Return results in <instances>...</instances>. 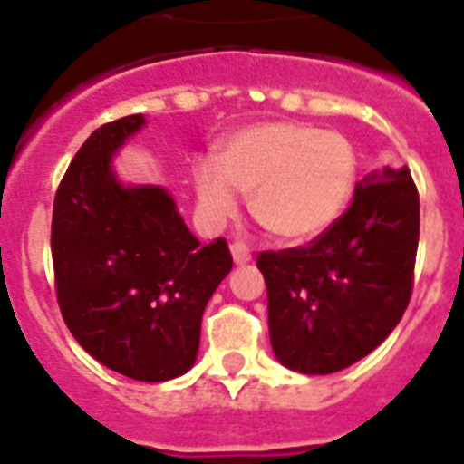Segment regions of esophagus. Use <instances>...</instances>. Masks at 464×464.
Masks as SVG:
<instances>
[{"label":"esophagus","instance_id":"1","mask_svg":"<svg viewBox=\"0 0 464 464\" xmlns=\"http://www.w3.org/2000/svg\"><path fill=\"white\" fill-rule=\"evenodd\" d=\"M229 251H232V257H235L237 265H246V262H251V251H248L244 244H239V241L229 244Z\"/></svg>","mask_w":464,"mask_h":464}]
</instances>
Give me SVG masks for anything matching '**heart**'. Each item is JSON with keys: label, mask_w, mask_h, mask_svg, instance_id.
Masks as SVG:
<instances>
[{"label": "heart", "mask_w": 464, "mask_h": 464, "mask_svg": "<svg viewBox=\"0 0 464 464\" xmlns=\"http://www.w3.org/2000/svg\"><path fill=\"white\" fill-rule=\"evenodd\" d=\"M220 167L199 160L192 171L197 204L225 220L251 195L257 223L278 241L304 244L346 211L358 179L353 143L302 122H262L239 130L220 149Z\"/></svg>", "instance_id": "b5f03b06"}]
</instances>
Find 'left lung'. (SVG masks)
Segmentation results:
<instances>
[{
    "mask_svg": "<svg viewBox=\"0 0 464 464\" xmlns=\"http://www.w3.org/2000/svg\"><path fill=\"white\" fill-rule=\"evenodd\" d=\"M420 202L409 169L355 183L353 202L306 246L262 251L269 339L299 374H334L383 342L413 290Z\"/></svg>",
    "mask_w": 464,
    "mask_h": 464,
    "instance_id": "8db88e82",
    "label": "left lung"
}]
</instances>
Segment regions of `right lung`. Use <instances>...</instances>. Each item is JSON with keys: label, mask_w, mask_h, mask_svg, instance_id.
Listing matches in <instances>:
<instances>
[{"label": "right lung", "mask_w": 464, "mask_h": 464, "mask_svg": "<svg viewBox=\"0 0 464 464\" xmlns=\"http://www.w3.org/2000/svg\"><path fill=\"white\" fill-rule=\"evenodd\" d=\"M141 113L97 127L53 202L57 304L73 339L109 370L169 381L195 364L202 314L232 269L227 241L199 246L162 188H122L111 153Z\"/></svg>", "instance_id": "right-lung-1"}]
</instances>
